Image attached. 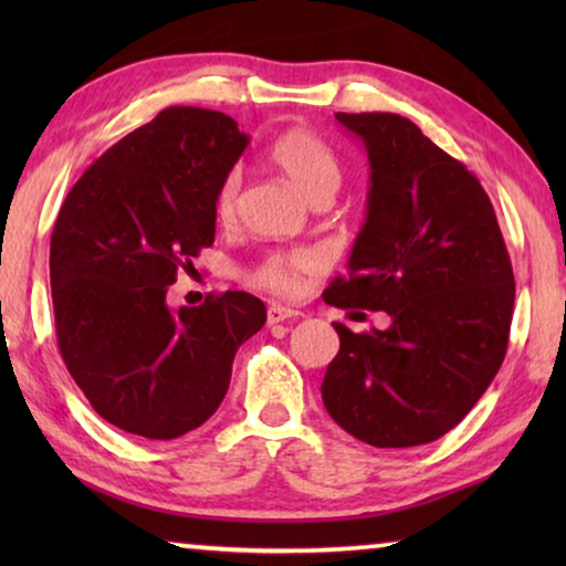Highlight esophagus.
Wrapping results in <instances>:
<instances>
[{
  "label": "esophagus",
  "instance_id": "esophagus-1",
  "mask_svg": "<svg viewBox=\"0 0 566 566\" xmlns=\"http://www.w3.org/2000/svg\"><path fill=\"white\" fill-rule=\"evenodd\" d=\"M298 308H291V306H281V304H270L268 308V322L270 324H281V322H291V319H301Z\"/></svg>",
  "mask_w": 566,
  "mask_h": 566
}]
</instances>
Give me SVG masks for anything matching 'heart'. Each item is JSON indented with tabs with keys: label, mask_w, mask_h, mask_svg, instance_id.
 I'll use <instances>...</instances> for the list:
<instances>
[{
	"label": "heart",
	"mask_w": 566,
	"mask_h": 566,
	"mask_svg": "<svg viewBox=\"0 0 566 566\" xmlns=\"http://www.w3.org/2000/svg\"><path fill=\"white\" fill-rule=\"evenodd\" d=\"M270 165L285 175L293 188L306 200H316L322 196H335L343 182V167L335 151L306 128H291L277 136L268 151ZM239 190H242V177L239 172H229L223 177L213 198V213L221 223H231L237 216ZM316 268V258L312 252L293 250L268 254L258 268L252 270V283L275 293H296L301 289L304 275Z\"/></svg>",
	"instance_id": "1"
}]
</instances>
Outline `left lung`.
I'll return each mask as SVG.
<instances>
[{
    "instance_id": "1",
    "label": "left lung",
    "mask_w": 566,
    "mask_h": 566,
    "mask_svg": "<svg viewBox=\"0 0 566 566\" xmlns=\"http://www.w3.org/2000/svg\"><path fill=\"white\" fill-rule=\"evenodd\" d=\"M368 154L366 223L337 308L386 312L389 327L332 322L339 353L322 399L376 448L432 443L453 430L505 360L515 277L497 216L461 161L397 113H335ZM360 314V312H358Z\"/></svg>"
}]
</instances>
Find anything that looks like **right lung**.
<instances>
[{
  "label": "right lung",
  "mask_w": 566,
  "mask_h": 566,
  "mask_svg": "<svg viewBox=\"0 0 566 566\" xmlns=\"http://www.w3.org/2000/svg\"><path fill=\"white\" fill-rule=\"evenodd\" d=\"M250 144L229 115L167 107L69 190L51 234L59 350L95 412L149 440L196 430L268 319L244 291L169 308L167 285L213 244V198Z\"/></svg>",
  "instance_id": "1"
}]
</instances>
